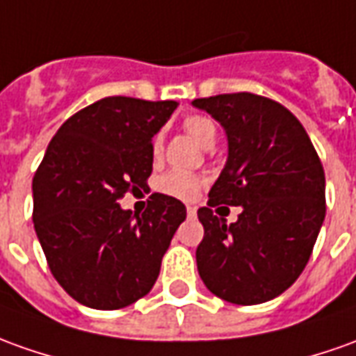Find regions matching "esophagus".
I'll list each match as a JSON object with an SVG mask.
<instances>
[{"label": "esophagus", "instance_id": "esophagus-1", "mask_svg": "<svg viewBox=\"0 0 356 356\" xmlns=\"http://www.w3.org/2000/svg\"><path fill=\"white\" fill-rule=\"evenodd\" d=\"M186 213H188V217H195L197 209H195L193 205H188V207H186Z\"/></svg>", "mask_w": 356, "mask_h": 356}]
</instances>
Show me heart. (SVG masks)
I'll use <instances>...</instances> for the list:
<instances>
[{"instance_id":"heart-1","label":"heart","mask_w":356,"mask_h":356,"mask_svg":"<svg viewBox=\"0 0 356 356\" xmlns=\"http://www.w3.org/2000/svg\"><path fill=\"white\" fill-rule=\"evenodd\" d=\"M184 129H186V134L192 137L195 143H200V145L205 147V149L213 147L215 145V141H217V127H215V124L211 122L209 118L197 116V114L188 116L184 120ZM161 149H163L161 137H154V156L161 154ZM202 186L203 178H200V176H195V174L192 172H184V170H170V172L163 174V176L159 178V182H156L159 192L166 193V195H170V197H176V200H184V202L193 200V197L197 195Z\"/></svg>"}]
</instances>
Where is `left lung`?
I'll return each instance as SVG.
<instances>
[{
  "label": "left lung",
  "instance_id": "left-lung-1",
  "mask_svg": "<svg viewBox=\"0 0 356 356\" xmlns=\"http://www.w3.org/2000/svg\"><path fill=\"white\" fill-rule=\"evenodd\" d=\"M219 122L229 156L200 207V277L215 296L261 305L295 283L310 259L325 217V176L302 124L285 106L252 92L195 99ZM238 204L239 220L212 211Z\"/></svg>",
  "mask_w": 356,
  "mask_h": 356
}]
</instances>
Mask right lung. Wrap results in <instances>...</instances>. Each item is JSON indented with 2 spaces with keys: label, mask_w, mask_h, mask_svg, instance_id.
<instances>
[{
  "label": "right lung",
  "mask_w": 356,
  "mask_h": 356,
  "mask_svg": "<svg viewBox=\"0 0 356 356\" xmlns=\"http://www.w3.org/2000/svg\"><path fill=\"white\" fill-rule=\"evenodd\" d=\"M174 100L108 97L58 129L33 178V220L51 275L77 302L97 310L134 305L153 289L174 232L180 200L153 193L143 215L118 200L145 188L153 137Z\"/></svg>",
  "instance_id": "obj_1"
}]
</instances>
